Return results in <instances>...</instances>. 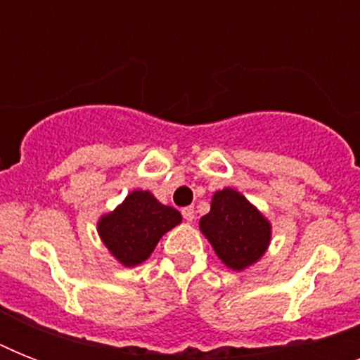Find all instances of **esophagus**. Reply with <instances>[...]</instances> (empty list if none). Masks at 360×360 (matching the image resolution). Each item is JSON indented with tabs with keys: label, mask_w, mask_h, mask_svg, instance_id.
Returning a JSON list of instances; mask_svg holds the SVG:
<instances>
[{
	"label": "esophagus",
	"mask_w": 360,
	"mask_h": 360,
	"mask_svg": "<svg viewBox=\"0 0 360 360\" xmlns=\"http://www.w3.org/2000/svg\"><path fill=\"white\" fill-rule=\"evenodd\" d=\"M181 213H183V219L186 220V222H192V220L196 219V213H194V207H185L183 209V211H181Z\"/></svg>",
	"instance_id": "esophagus-1"
}]
</instances>
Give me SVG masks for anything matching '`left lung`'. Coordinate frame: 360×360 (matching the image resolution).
<instances>
[{
  "mask_svg": "<svg viewBox=\"0 0 360 360\" xmlns=\"http://www.w3.org/2000/svg\"><path fill=\"white\" fill-rule=\"evenodd\" d=\"M200 231L231 271H245L265 256L273 224L239 191L226 186L211 198V211L200 219Z\"/></svg>",
  "mask_w": 360,
  "mask_h": 360,
  "instance_id": "obj_1",
  "label": "left lung"
}]
</instances>
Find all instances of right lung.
<instances>
[{
    "instance_id": "1",
    "label": "right lung",
    "mask_w": 360,
    "mask_h": 360,
    "mask_svg": "<svg viewBox=\"0 0 360 360\" xmlns=\"http://www.w3.org/2000/svg\"><path fill=\"white\" fill-rule=\"evenodd\" d=\"M177 209L164 205L149 191H132L97 220V233L123 267H136L151 256L164 233L181 224Z\"/></svg>"
}]
</instances>
